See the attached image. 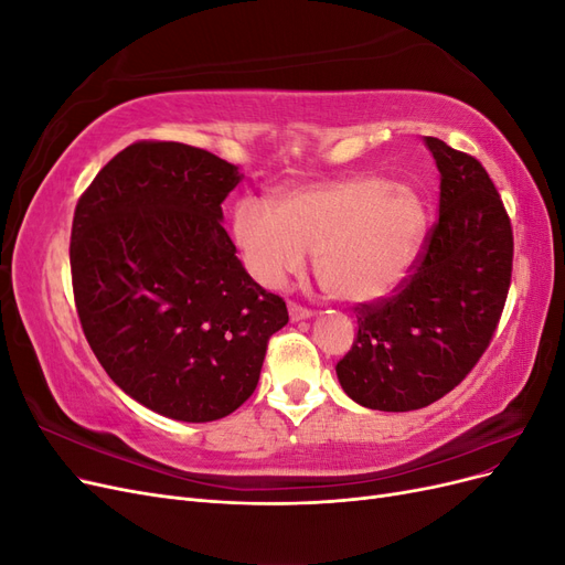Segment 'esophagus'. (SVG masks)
<instances>
[{
	"instance_id": "esophagus-1",
	"label": "esophagus",
	"mask_w": 565,
	"mask_h": 565,
	"mask_svg": "<svg viewBox=\"0 0 565 565\" xmlns=\"http://www.w3.org/2000/svg\"><path fill=\"white\" fill-rule=\"evenodd\" d=\"M313 313L309 311V309H303V306H299V303H289V318H292L295 322L297 320H309Z\"/></svg>"
}]
</instances>
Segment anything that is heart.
Wrapping results in <instances>:
<instances>
[{"label": "heart", "instance_id": "heart-1", "mask_svg": "<svg viewBox=\"0 0 565 565\" xmlns=\"http://www.w3.org/2000/svg\"><path fill=\"white\" fill-rule=\"evenodd\" d=\"M429 212L415 188L355 174L297 188L268 204L243 198L233 207V237L252 276L278 289L316 254V276L347 303L382 301L413 276Z\"/></svg>", "mask_w": 565, "mask_h": 565}]
</instances>
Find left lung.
<instances>
[{
	"mask_svg": "<svg viewBox=\"0 0 565 565\" xmlns=\"http://www.w3.org/2000/svg\"><path fill=\"white\" fill-rule=\"evenodd\" d=\"M440 174L438 221L391 299L358 306L337 377L358 405L407 413L467 377L498 328L514 259L511 221L483 164L424 136Z\"/></svg>",
	"mask_w": 565,
	"mask_h": 565,
	"instance_id": "left-lung-1",
	"label": "left lung"
}]
</instances>
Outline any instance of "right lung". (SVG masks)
<instances>
[{
	"instance_id": "obj_1",
	"label": "right lung",
	"mask_w": 565,
	"mask_h": 565,
	"mask_svg": "<svg viewBox=\"0 0 565 565\" xmlns=\"http://www.w3.org/2000/svg\"><path fill=\"white\" fill-rule=\"evenodd\" d=\"M241 169L174 141L131 143L77 202V316L127 396L179 422H214L259 384L289 316L252 280L221 226Z\"/></svg>"
}]
</instances>
